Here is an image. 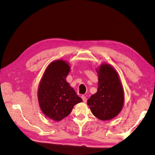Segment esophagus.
Here are the masks:
<instances>
[{
  "label": "esophagus",
  "instance_id": "obj_1",
  "mask_svg": "<svg viewBox=\"0 0 155 155\" xmlns=\"http://www.w3.org/2000/svg\"><path fill=\"white\" fill-rule=\"evenodd\" d=\"M81 98H82V100H83V102H84V103H86V102H87V98L86 97V96H85L82 95V96H81Z\"/></svg>",
  "mask_w": 155,
  "mask_h": 155
}]
</instances>
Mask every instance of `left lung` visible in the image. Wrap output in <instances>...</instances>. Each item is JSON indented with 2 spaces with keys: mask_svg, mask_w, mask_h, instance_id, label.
<instances>
[{
  "mask_svg": "<svg viewBox=\"0 0 155 155\" xmlns=\"http://www.w3.org/2000/svg\"><path fill=\"white\" fill-rule=\"evenodd\" d=\"M98 74L97 91L87 100L93 115L101 120H110L121 112L124 103V92L119 76L108 64H102L96 70Z\"/></svg>",
  "mask_w": 155,
  "mask_h": 155,
  "instance_id": "1",
  "label": "left lung"
}]
</instances>
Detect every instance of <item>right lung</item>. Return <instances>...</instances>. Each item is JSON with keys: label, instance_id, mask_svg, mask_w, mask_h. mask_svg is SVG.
Wrapping results in <instances>:
<instances>
[{"label": "right lung", "instance_id": "obj_1", "mask_svg": "<svg viewBox=\"0 0 155 155\" xmlns=\"http://www.w3.org/2000/svg\"><path fill=\"white\" fill-rule=\"evenodd\" d=\"M70 67L63 60H56L46 68L40 81L37 97L44 114L59 121L68 116L73 107L83 101L66 78Z\"/></svg>", "mask_w": 155, "mask_h": 155}]
</instances>
